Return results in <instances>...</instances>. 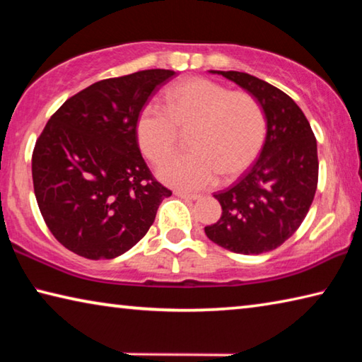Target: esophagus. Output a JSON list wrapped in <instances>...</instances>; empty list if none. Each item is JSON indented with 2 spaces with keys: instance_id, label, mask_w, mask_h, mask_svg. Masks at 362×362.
I'll return each instance as SVG.
<instances>
[{
  "instance_id": "1",
  "label": "esophagus",
  "mask_w": 362,
  "mask_h": 362,
  "mask_svg": "<svg viewBox=\"0 0 362 362\" xmlns=\"http://www.w3.org/2000/svg\"><path fill=\"white\" fill-rule=\"evenodd\" d=\"M175 196H179L180 199H185V201H196L199 198L198 194H188V193H182V192H175Z\"/></svg>"
}]
</instances>
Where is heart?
Here are the masks:
<instances>
[{
    "label": "heart",
    "mask_w": 362,
    "mask_h": 362,
    "mask_svg": "<svg viewBox=\"0 0 362 362\" xmlns=\"http://www.w3.org/2000/svg\"><path fill=\"white\" fill-rule=\"evenodd\" d=\"M166 108L146 103L136 122L140 150L161 164L177 145L179 129H189L192 151L170 158L158 170L159 180L182 192H198L216 183L218 174H243L260 155L267 118L259 100L231 93L207 78H187L164 94Z\"/></svg>",
    "instance_id": "b5f03b06"
}]
</instances>
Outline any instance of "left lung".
I'll list each match as a JSON object with an SVG mask.
<instances>
[{
	"label": "left lung",
	"instance_id": "1",
	"mask_svg": "<svg viewBox=\"0 0 362 362\" xmlns=\"http://www.w3.org/2000/svg\"><path fill=\"white\" fill-rule=\"evenodd\" d=\"M255 97L265 112L260 156L231 188L214 194L222 217L204 231L236 254L279 247L308 214L317 187V145L302 110L283 90L243 71L209 70Z\"/></svg>",
	"mask_w": 362,
	"mask_h": 362
}]
</instances>
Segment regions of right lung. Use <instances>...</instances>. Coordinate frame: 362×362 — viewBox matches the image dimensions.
Returning a JSON list of instances; mask_svg holds the SVG:
<instances>
[{"instance_id": "1", "label": "right lung", "mask_w": 362, "mask_h": 362, "mask_svg": "<svg viewBox=\"0 0 362 362\" xmlns=\"http://www.w3.org/2000/svg\"><path fill=\"white\" fill-rule=\"evenodd\" d=\"M174 75L155 69L90 84L51 116L36 140V201L47 228L71 252L90 260L127 252L173 194L144 161L136 122Z\"/></svg>"}]
</instances>
